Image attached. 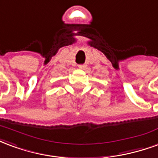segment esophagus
Here are the masks:
<instances>
[{
	"mask_svg": "<svg viewBox=\"0 0 158 158\" xmlns=\"http://www.w3.org/2000/svg\"><path fill=\"white\" fill-rule=\"evenodd\" d=\"M85 67H86L85 65H79V68H81V69H84Z\"/></svg>",
	"mask_w": 158,
	"mask_h": 158,
	"instance_id": "34e87169",
	"label": "esophagus"
}]
</instances>
